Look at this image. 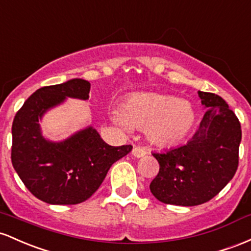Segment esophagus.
<instances>
[{"instance_id":"esophagus-1","label":"esophagus","mask_w":251,"mask_h":251,"mask_svg":"<svg viewBox=\"0 0 251 251\" xmlns=\"http://www.w3.org/2000/svg\"><path fill=\"white\" fill-rule=\"evenodd\" d=\"M131 154H133L135 157H142L146 155V151L142 147L135 146V147L133 148V151H131Z\"/></svg>"}]
</instances>
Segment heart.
Segmentation results:
<instances>
[{
	"label": "heart",
	"mask_w": 251,
	"mask_h": 251,
	"mask_svg": "<svg viewBox=\"0 0 251 251\" xmlns=\"http://www.w3.org/2000/svg\"><path fill=\"white\" fill-rule=\"evenodd\" d=\"M112 117L126 129H146L149 142L159 147L181 142L197 121L196 110L190 102L156 92L131 96Z\"/></svg>",
	"instance_id": "b5f03b06"
}]
</instances>
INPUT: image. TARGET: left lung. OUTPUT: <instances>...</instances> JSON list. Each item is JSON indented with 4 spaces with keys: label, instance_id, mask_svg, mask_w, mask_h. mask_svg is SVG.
<instances>
[{
    "label": "left lung",
    "instance_id": "8db88e82",
    "mask_svg": "<svg viewBox=\"0 0 251 251\" xmlns=\"http://www.w3.org/2000/svg\"><path fill=\"white\" fill-rule=\"evenodd\" d=\"M198 96L206 112L192 139L165 153H153L160 170L149 188L165 204L196 206L209 201L237 171L238 118L219 96L202 91Z\"/></svg>",
    "mask_w": 251,
    "mask_h": 251
}]
</instances>
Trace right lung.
<instances>
[{
  "instance_id": "add662e5",
  "label": "right lung",
  "mask_w": 251,
  "mask_h": 251,
  "mask_svg": "<svg viewBox=\"0 0 251 251\" xmlns=\"http://www.w3.org/2000/svg\"><path fill=\"white\" fill-rule=\"evenodd\" d=\"M90 83L73 78L41 88L16 112L12 126V162L33 196L52 205H75L94 194L112 163L129 154L133 146L112 147L92 126L60 141L42 134L45 114L67 98L88 100Z\"/></svg>"
}]
</instances>
